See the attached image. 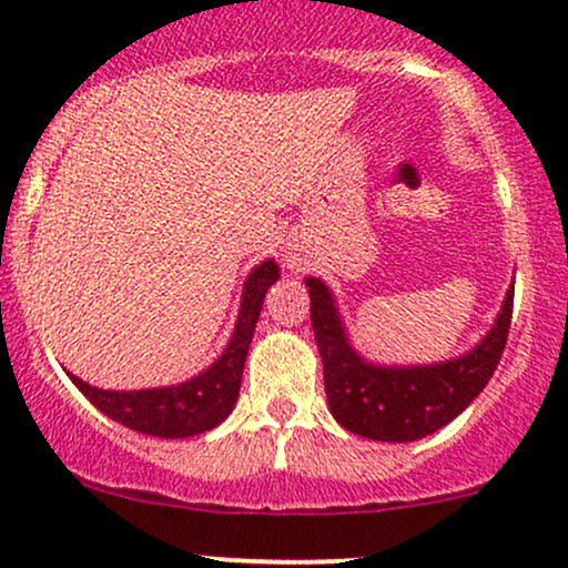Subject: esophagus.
<instances>
[{"instance_id":"esophagus-1","label":"esophagus","mask_w":568,"mask_h":568,"mask_svg":"<svg viewBox=\"0 0 568 568\" xmlns=\"http://www.w3.org/2000/svg\"><path fill=\"white\" fill-rule=\"evenodd\" d=\"M284 265H286V268H292V271L300 268V265H303V257H300V252H286Z\"/></svg>"}]
</instances>
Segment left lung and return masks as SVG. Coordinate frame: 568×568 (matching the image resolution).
I'll list each match as a JSON object with an SVG mask.
<instances>
[{
	"instance_id": "left-lung-1",
	"label": "left lung",
	"mask_w": 568,
	"mask_h": 568,
	"mask_svg": "<svg viewBox=\"0 0 568 568\" xmlns=\"http://www.w3.org/2000/svg\"><path fill=\"white\" fill-rule=\"evenodd\" d=\"M311 324L324 361V387L332 416L347 432L379 443H413L460 416L487 387L506 349L514 284L495 324L471 349L422 366H382L363 358L347 337L337 300L321 278H305Z\"/></svg>"
}]
</instances>
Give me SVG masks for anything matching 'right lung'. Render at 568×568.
<instances>
[{"label": "right lung", "mask_w": 568, "mask_h": 568, "mask_svg": "<svg viewBox=\"0 0 568 568\" xmlns=\"http://www.w3.org/2000/svg\"><path fill=\"white\" fill-rule=\"evenodd\" d=\"M273 282H278V265L273 257L250 271L247 282L242 286L240 316H236L234 334H231L226 349L213 366H207L194 379L173 384V387L115 392L91 387L73 374L68 376L104 416L134 432L165 439H184L210 432L213 426L226 422L229 413L234 410L252 334H255L265 292Z\"/></svg>", "instance_id": "right-lung-1"}]
</instances>
